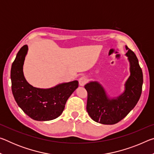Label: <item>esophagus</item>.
I'll use <instances>...</instances> for the list:
<instances>
[{"label":"esophagus","mask_w":154,"mask_h":154,"mask_svg":"<svg viewBox=\"0 0 154 154\" xmlns=\"http://www.w3.org/2000/svg\"><path fill=\"white\" fill-rule=\"evenodd\" d=\"M87 82H88V79H87V78L85 77V76L81 77L79 79V85H82V86H83V85H84Z\"/></svg>","instance_id":"1"}]
</instances>
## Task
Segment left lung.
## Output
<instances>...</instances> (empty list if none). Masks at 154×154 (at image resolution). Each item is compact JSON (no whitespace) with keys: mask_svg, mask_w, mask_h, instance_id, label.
<instances>
[{"mask_svg":"<svg viewBox=\"0 0 154 154\" xmlns=\"http://www.w3.org/2000/svg\"><path fill=\"white\" fill-rule=\"evenodd\" d=\"M130 64V76L125 91L119 97L110 99L98 82H90L84 88L88 92L86 109L94 121L103 124H115L124 119L136 106L142 92L143 72L136 55L126 47Z\"/></svg>","mask_w":154,"mask_h":154,"instance_id":"1","label":"left lung"}]
</instances>
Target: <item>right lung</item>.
Returning a JSON list of instances; mask_svg holds the SVG:
<instances>
[{
  "label": "right lung",
  "mask_w": 154,
  "mask_h": 154,
  "mask_svg": "<svg viewBox=\"0 0 154 154\" xmlns=\"http://www.w3.org/2000/svg\"><path fill=\"white\" fill-rule=\"evenodd\" d=\"M28 45L20 49L11 69V90L18 106L24 113L36 121H49L63 112L68 98L78 88L77 81L64 83L49 89L32 86L24 78L23 65Z\"/></svg>",
  "instance_id": "add662e5"
}]
</instances>
